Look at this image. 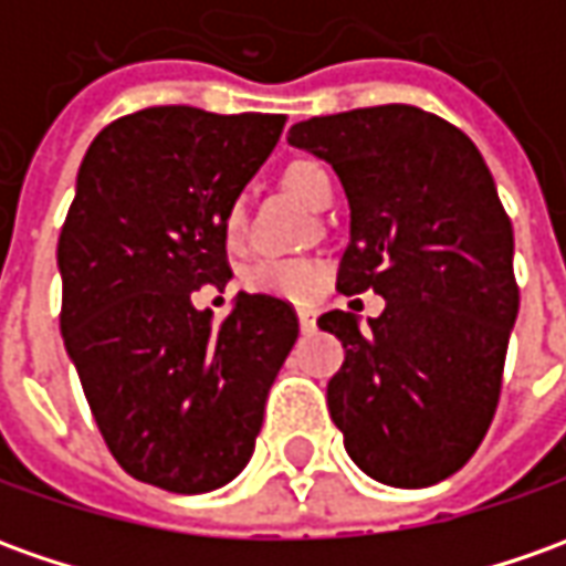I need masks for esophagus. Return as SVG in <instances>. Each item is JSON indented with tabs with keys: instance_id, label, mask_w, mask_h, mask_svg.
<instances>
[{
	"instance_id": "esophagus-1",
	"label": "esophagus",
	"mask_w": 566,
	"mask_h": 566,
	"mask_svg": "<svg viewBox=\"0 0 566 566\" xmlns=\"http://www.w3.org/2000/svg\"><path fill=\"white\" fill-rule=\"evenodd\" d=\"M297 322H300V332H313L315 313H310V310H297Z\"/></svg>"
}]
</instances>
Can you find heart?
I'll list each match as a JSON object with an SVG mask.
<instances>
[{"label": "heart", "mask_w": 566, "mask_h": 566, "mask_svg": "<svg viewBox=\"0 0 566 566\" xmlns=\"http://www.w3.org/2000/svg\"><path fill=\"white\" fill-rule=\"evenodd\" d=\"M284 186L297 195L300 201L310 203L313 210H325L334 201V179L332 172L325 170L315 160H294L284 170ZM222 229L229 238H238L244 229V201H232L226 217H222ZM251 282L263 291L282 294V297L303 300L313 294L315 282H318V266L310 260H282V256H269L263 263H256L251 272Z\"/></svg>", "instance_id": "obj_1"}]
</instances>
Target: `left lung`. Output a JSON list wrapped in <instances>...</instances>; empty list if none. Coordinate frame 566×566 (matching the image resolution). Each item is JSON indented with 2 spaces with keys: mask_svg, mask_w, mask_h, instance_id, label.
Returning <instances> with one entry per match:
<instances>
[{
  "mask_svg": "<svg viewBox=\"0 0 566 566\" xmlns=\"http://www.w3.org/2000/svg\"><path fill=\"white\" fill-rule=\"evenodd\" d=\"M287 142L332 164L349 201L337 287L375 291L378 318L332 310L344 344L328 412L359 471L399 490L452 476L495 415L521 294L514 232L476 145L412 105L294 123Z\"/></svg>",
  "mask_w": 566,
  "mask_h": 566,
  "instance_id": "1",
  "label": "left lung"
}]
</instances>
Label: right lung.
I'll return each mask as SVG.
<instances>
[{
  "label": "right lung",
  "mask_w": 566,
  "mask_h": 566,
  "mask_svg": "<svg viewBox=\"0 0 566 566\" xmlns=\"http://www.w3.org/2000/svg\"><path fill=\"white\" fill-rule=\"evenodd\" d=\"M282 126V114L145 107L80 164L57 238L61 337L107 449L142 483L210 493L253 455L297 315L241 291L217 325L191 297L232 279L222 217Z\"/></svg>",
  "instance_id": "1"
}]
</instances>
